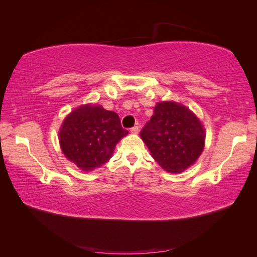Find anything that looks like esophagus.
<instances>
[{"label":"esophagus","mask_w":257,"mask_h":257,"mask_svg":"<svg viewBox=\"0 0 257 257\" xmlns=\"http://www.w3.org/2000/svg\"><path fill=\"white\" fill-rule=\"evenodd\" d=\"M138 131H139V127H138V125H135V126H133L131 128V132L133 134H137L138 133Z\"/></svg>","instance_id":"esophagus-1"}]
</instances>
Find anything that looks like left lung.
<instances>
[{
    "label": "left lung",
    "instance_id": "8db88e82",
    "mask_svg": "<svg viewBox=\"0 0 257 257\" xmlns=\"http://www.w3.org/2000/svg\"><path fill=\"white\" fill-rule=\"evenodd\" d=\"M153 159L168 173H181L204 150L205 131L188 108L173 102L159 103L141 131Z\"/></svg>",
    "mask_w": 257,
    "mask_h": 257
}]
</instances>
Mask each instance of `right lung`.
<instances>
[{
  "label": "right lung",
  "instance_id": "obj_1",
  "mask_svg": "<svg viewBox=\"0 0 257 257\" xmlns=\"http://www.w3.org/2000/svg\"><path fill=\"white\" fill-rule=\"evenodd\" d=\"M127 133L115 112L102 106L85 105L67 115L59 141L65 157L88 172L109 160L116 143Z\"/></svg>",
  "mask_w": 257,
  "mask_h": 257
}]
</instances>
